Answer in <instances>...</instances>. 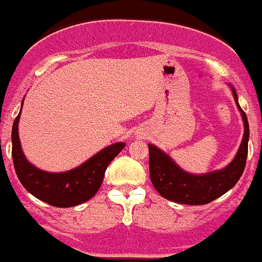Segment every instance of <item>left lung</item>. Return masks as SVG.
<instances>
[{
	"label": "left lung",
	"instance_id": "1",
	"mask_svg": "<svg viewBox=\"0 0 262 262\" xmlns=\"http://www.w3.org/2000/svg\"><path fill=\"white\" fill-rule=\"evenodd\" d=\"M232 89L236 105L244 122V136L235 159L226 168L206 174H190L185 172L156 145L149 148V177L155 189L161 196L184 205H206L232 189L244 172L248 155L249 124L247 115L237 102V94Z\"/></svg>",
	"mask_w": 262,
	"mask_h": 262
}]
</instances>
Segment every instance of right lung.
<instances>
[{"label":"right lung","instance_id":"1","mask_svg":"<svg viewBox=\"0 0 262 262\" xmlns=\"http://www.w3.org/2000/svg\"><path fill=\"white\" fill-rule=\"evenodd\" d=\"M19 117L20 113L14 120L11 129V155L15 173L29 193L55 207H73L96 195L103 181L106 168L126 145V143L108 145L68 172H45L27 161L23 155L18 135Z\"/></svg>","mask_w":262,"mask_h":262}]
</instances>
